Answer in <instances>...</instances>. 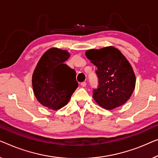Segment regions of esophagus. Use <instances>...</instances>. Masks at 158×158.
Returning a JSON list of instances; mask_svg holds the SVG:
<instances>
[{
  "instance_id": "esophagus-1",
  "label": "esophagus",
  "mask_w": 158,
  "mask_h": 158,
  "mask_svg": "<svg viewBox=\"0 0 158 158\" xmlns=\"http://www.w3.org/2000/svg\"><path fill=\"white\" fill-rule=\"evenodd\" d=\"M86 85V81H83V82H81V86H82V87H85Z\"/></svg>"
}]
</instances>
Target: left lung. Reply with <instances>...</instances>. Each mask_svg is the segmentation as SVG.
<instances>
[{
    "label": "left lung",
    "mask_w": 158,
    "mask_h": 158,
    "mask_svg": "<svg viewBox=\"0 0 158 158\" xmlns=\"http://www.w3.org/2000/svg\"><path fill=\"white\" fill-rule=\"evenodd\" d=\"M86 56L97 67L98 86L93 98L99 105L112 110L130 99L135 86V75L124 55L113 46L90 49Z\"/></svg>",
    "instance_id": "1"
}]
</instances>
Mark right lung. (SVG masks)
<instances>
[{"label": "right lung", "mask_w": 158, "mask_h": 158, "mask_svg": "<svg viewBox=\"0 0 158 158\" xmlns=\"http://www.w3.org/2000/svg\"><path fill=\"white\" fill-rule=\"evenodd\" d=\"M70 54L52 48L44 53L32 77L35 97L44 106L54 110L65 106L78 87L76 72L66 64Z\"/></svg>", "instance_id": "1"}]
</instances>
